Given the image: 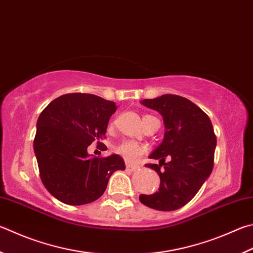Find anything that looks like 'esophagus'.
<instances>
[{
  "mask_svg": "<svg viewBox=\"0 0 253 253\" xmlns=\"http://www.w3.org/2000/svg\"><path fill=\"white\" fill-rule=\"evenodd\" d=\"M138 168H139L138 166H135V165H131V164L126 165V170L127 171H136Z\"/></svg>",
  "mask_w": 253,
  "mask_h": 253,
  "instance_id": "esophagus-1",
  "label": "esophagus"
}]
</instances>
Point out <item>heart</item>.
Listing matches in <instances>:
<instances>
[{"label":"heart","mask_w":253,"mask_h":253,"mask_svg":"<svg viewBox=\"0 0 253 253\" xmlns=\"http://www.w3.org/2000/svg\"><path fill=\"white\" fill-rule=\"evenodd\" d=\"M151 117L153 116H150V115H145V116L142 117L144 123L146 121H148V119ZM116 151L126 160V162L135 163L146 153V148L142 145L138 144L137 141L126 140V141H123L122 144H119L116 147Z\"/></svg>","instance_id":"1"}]
</instances>
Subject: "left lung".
<instances>
[{
	"mask_svg": "<svg viewBox=\"0 0 253 253\" xmlns=\"http://www.w3.org/2000/svg\"><path fill=\"white\" fill-rule=\"evenodd\" d=\"M141 104L162 115L166 131L149 156L159 159V165H146L159 174L160 187L153 195H140L139 200L159 211L177 210L194 198L212 171L217 145L212 124L203 109L178 95H162Z\"/></svg>",
	"mask_w": 253,
	"mask_h": 253,
	"instance_id": "8db88e82",
	"label": "left lung"
}]
</instances>
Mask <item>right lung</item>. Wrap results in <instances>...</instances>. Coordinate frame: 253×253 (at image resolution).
<instances>
[{"label":"right lung","instance_id":"1","mask_svg":"<svg viewBox=\"0 0 253 253\" xmlns=\"http://www.w3.org/2000/svg\"><path fill=\"white\" fill-rule=\"evenodd\" d=\"M116 109L99 96L73 93L52 100L41 113L34 151L41 180L57 200L71 206L93 203L106 190L113 172L125 170L121 156L87 153L94 141L100 150L107 149L100 139Z\"/></svg>","mask_w":253,"mask_h":253}]
</instances>
